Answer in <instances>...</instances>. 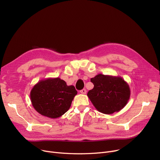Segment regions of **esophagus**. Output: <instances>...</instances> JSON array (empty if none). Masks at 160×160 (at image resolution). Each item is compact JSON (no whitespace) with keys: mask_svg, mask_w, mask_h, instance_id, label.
<instances>
[{"mask_svg":"<svg viewBox=\"0 0 160 160\" xmlns=\"http://www.w3.org/2000/svg\"><path fill=\"white\" fill-rule=\"evenodd\" d=\"M86 92H87V91H86V89H83L81 91H80V93L81 94H83V95H85L86 93Z\"/></svg>","mask_w":160,"mask_h":160,"instance_id":"34e87169","label":"esophagus"}]
</instances>
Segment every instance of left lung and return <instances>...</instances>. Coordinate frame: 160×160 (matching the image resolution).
<instances>
[{
	"label": "left lung",
	"mask_w": 160,
	"mask_h": 160,
	"mask_svg": "<svg viewBox=\"0 0 160 160\" xmlns=\"http://www.w3.org/2000/svg\"><path fill=\"white\" fill-rule=\"evenodd\" d=\"M91 82L94 88L87 95L98 112L112 114L121 111L127 104L130 89L122 77L98 74L91 78Z\"/></svg>",
	"instance_id": "1"
}]
</instances>
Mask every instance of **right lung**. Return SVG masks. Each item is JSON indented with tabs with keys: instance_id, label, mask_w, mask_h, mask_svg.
Instances as JSON below:
<instances>
[{
	"instance_id": "right-lung-1",
	"label": "right lung",
	"mask_w": 160,
	"mask_h": 160,
	"mask_svg": "<svg viewBox=\"0 0 160 160\" xmlns=\"http://www.w3.org/2000/svg\"><path fill=\"white\" fill-rule=\"evenodd\" d=\"M77 91L60 78L39 81L30 91L31 102L41 115L56 119L69 110Z\"/></svg>"
}]
</instances>
